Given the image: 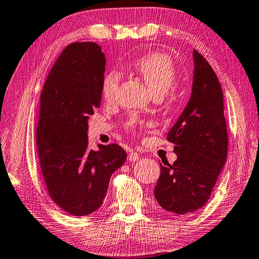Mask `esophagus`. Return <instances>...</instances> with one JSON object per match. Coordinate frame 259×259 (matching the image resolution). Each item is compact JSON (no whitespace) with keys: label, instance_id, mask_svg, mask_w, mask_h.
I'll list each match as a JSON object with an SVG mask.
<instances>
[{"label":"esophagus","instance_id":"obj_1","mask_svg":"<svg viewBox=\"0 0 259 259\" xmlns=\"http://www.w3.org/2000/svg\"><path fill=\"white\" fill-rule=\"evenodd\" d=\"M127 159L130 161H137L140 159V155L138 152H134V151H131L128 153V157H127Z\"/></svg>","mask_w":259,"mask_h":259}]
</instances>
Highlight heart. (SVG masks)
Wrapping results in <instances>:
<instances>
[{
    "label": "heart",
    "instance_id": "1",
    "mask_svg": "<svg viewBox=\"0 0 259 259\" xmlns=\"http://www.w3.org/2000/svg\"><path fill=\"white\" fill-rule=\"evenodd\" d=\"M133 69L146 81L156 97H161L176 79V68L171 59L162 52L143 54L133 63ZM120 75L111 71L103 77L101 93L104 101L112 102L119 89Z\"/></svg>",
    "mask_w": 259,
    "mask_h": 259
}]
</instances>
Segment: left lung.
<instances>
[{
    "instance_id": "left-lung-1",
    "label": "left lung",
    "mask_w": 259,
    "mask_h": 259,
    "mask_svg": "<svg viewBox=\"0 0 259 259\" xmlns=\"http://www.w3.org/2000/svg\"><path fill=\"white\" fill-rule=\"evenodd\" d=\"M192 93L187 107L167 134L178 159L160 164L155 188L165 210L184 215L205 206L228 156V130L223 92L211 66L193 51Z\"/></svg>"
}]
</instances>
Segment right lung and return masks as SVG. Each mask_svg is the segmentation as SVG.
Returning a JSON list of instances; mask_svg holds the SVG:
<instances>
[{
	"label": "right lung",
	"instance_id": "1",
	"mask_svg": "<svg viewBox=\"0 0 259 259\" xmlns=\"http://www.w3.org/2000/svg\"><path fill=\"white\" fill-rule=\"evenodd\" d=\"M106 57L94 42L66 47L40 94L36 146L50 198L72 216L101 207L113 171L124 164L118 144L90 150L88 120L100 108Z\"/></svg>",
	"mask_w": 259,
	"mask_h": 259
}]
</instances>
